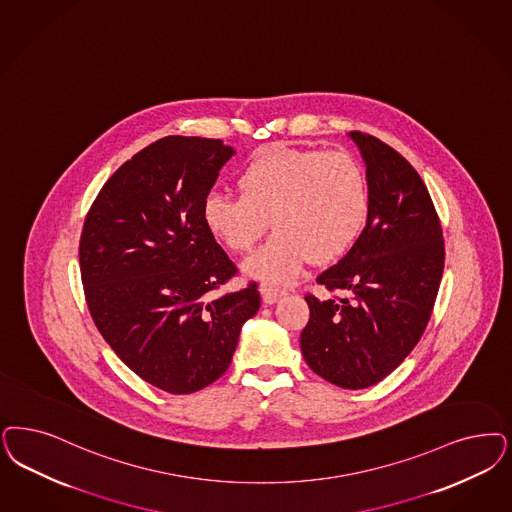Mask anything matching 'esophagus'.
<instances>
[{
    "mask_svg": "<svg viewBox=\"0 0 512 512\" xmlns=\"http://www.w3.org/2000/svg\"><path fill=\"white\" fill-rule=\"evenodd\" d=\"M282 295L283 291L272 287V285H263V287H261V297H263L265 304H274Z\"/></svg>",
    "mask_w": 512,
    "mask_h": 512,
    "instance_id": "34e87169",
    "label": "esophagus"
}]
</instances>
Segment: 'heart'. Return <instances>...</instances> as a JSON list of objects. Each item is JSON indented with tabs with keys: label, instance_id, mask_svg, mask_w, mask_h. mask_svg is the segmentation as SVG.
<instances>
[{
	"label": "heart",
	"instance_id": "1",
	"mask_svg": "<svg viewBox=\"0 0 512 512\" xmlns=\"http://www.w3.org/2000/svg\"><path fill=\"white\" fill-rule=\"evenodd\" d=\"M240 196L210 193L206 229L234 253H246L268 229L272 238L244 265L247 276L283 285L304 263L329 265L344 255L369 212L361 164L344 151L274 149L251 160L238 177Z\"/></svg>",
	"mask_w": 512,
	"mask_h": 512
}]
</instances>
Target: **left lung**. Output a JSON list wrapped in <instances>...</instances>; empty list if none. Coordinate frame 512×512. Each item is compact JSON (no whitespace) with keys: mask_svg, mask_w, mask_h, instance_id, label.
I'll list each match as a JSON object with an SVG mask.
<instances>
[{"mask_svg":"<svg viewBox=\"0 0 512 512\" xmlns=\"http://www.w3.org/2000/svg\"><path fill=\"white\" fill-rule=\"evenodd\" d=\"M367 166V225L316 282L340 297L304 299L300 350L338 388L363 389L395 371L420 342L441 285V221L422 177L384 141L350 132Z\"/></svg>","mask_w":512,"mask_h":512,"instance_id":"left-lung-1","label":"left lung"}]
</instances>
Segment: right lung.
Wrapping results in <instances>:
<instances>
[{
	"label": "right lung",
	"mask_w": 512,
	"mask_h": 512,
	"mask_svg": "<svg viewBox=\"0 0 512 512\" xmlns=\"http://www.w3.org/2000/svg\"><path fill=\"white\" fill-rule=\"evenodd\" d=\"M234 155L221 140L166 136L109 177L90 206L79 265L98 331L128 369L174 395L213 384L259 312L257 283L208 300L238 272L202 204Z\"/></svg>",
	"instance_id": "obj_1"
}]
</instances>
